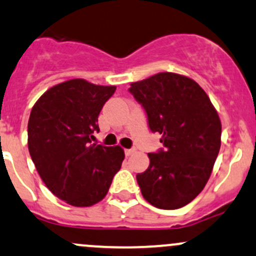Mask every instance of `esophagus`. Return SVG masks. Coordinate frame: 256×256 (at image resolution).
<instances>
[{"label": "esophagus", "instance_id": "esophagus-1", "mask_svg": "<svg viewBox=\"0 0 256 256\" xmlns=\"http://www.w3.org/2000/svg\"><path fill=\"white\" fill-rule=\"evenodd\" d=\"M134 152H136V150H134V148H130V150H125V156H132Z\"/></svg>", "mask_w": 256, "mask_h": 256}]
</instances>
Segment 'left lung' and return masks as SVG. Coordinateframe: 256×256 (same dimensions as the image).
Segmentation results:
<instances>
[{"label":"left lung","mask_w":256,"mask_h":256,"mask_svg":"<svg viewBox=\"0 0 256 256\" xmlns=\"http://www.w3.org/2000/svg\"><path fill=\"white\" fill-rule=\"evenodd\" d=\"M164 150L150 153V166L137 174L143 198L159 209L187 206L206 187L221 146V122L203 88L192 78L158 72L131 84Z\"/></svg>","instance_id":"8db88e82"}]
</instances>
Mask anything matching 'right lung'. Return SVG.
Masks as SVG:
<instances>
[{
  "instance_id": "right-lung-1",
  "label": "right lung",
  "mask_w": 256,
  "mask_h": 256,
  "mask_svg": "<svg viewBox=\"0 0 256 256\" xmlns=\"http://www.w3.org/2000/svg\"><path fill=\"white\" fill-rule=\"evenodd\" d=\"M116 90L72 78L38 98L28 122V147L38 175L56 196L91 206L108 193L125 154L119 146L92 143L98 115Z\"/></svg>"
}]
</instances>
